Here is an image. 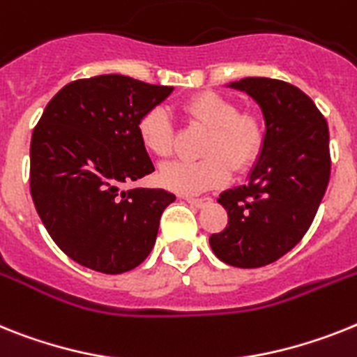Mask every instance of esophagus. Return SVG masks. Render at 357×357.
<instances>
[{"mask_svg":"<svg viewBox=\"0 0 357 357\" xmlns=\"http://www.w3.org/2000/svg\"><path fill=\"white\" fill-rule=\"evenodd\" d=\"M185 202L188 203V205H192V206H196V208H203V206H206V205H211V197H190V196H185L183 197Z\"/></svg>","mask_w":357,"mask_h":357,"instance_id":"obj_1","label":"esophagus"}]
</instances>
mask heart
Wrapping results in <instances>:
<instances>
[{
    "label": "heart",
    "instance_id": "1",
    "mask_svg": "<svg viewBox=\"0 0 357 357\" xmlns=\"http://www.w3.org/2000/svg\"><path fill=\"white\" fill-rule=\"evenodd\" d=\"M183 112L211 128L199 161H170L160 169L161 185L174 192L202 194L227 183L230 160L236 169H247L261 151L265 128L256 114L239 112V105L218 92H202L183 103ZM137 136L146 151L165 158L172 152V123L163 109H151L139 118Z\"/></svg>",
    "mask_w": 357,
    "mask_h": 357
}]
</instances>
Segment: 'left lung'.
Wrapping results in <instances>:
<instances>
[{
	"label": "left lung",
	"mask_w": 357,
	"mask_h": 357,
	"mask_svg": "<svg viewBox=\"0 0 357 357\" xmlns=\"http://www.w3.org/2000/svg\"><path fill=\"white\" fill-rule=\"evenodd\" d=\"M227 86L259 105L265 137L247 183L218 199L229 225L208 241L227 265L257 268L292 250L312 223L331 178L328 127L314 101L290 83L243 77Z\"/></svg>",
	"instance_id": "8db88e82"
}]
</instances>
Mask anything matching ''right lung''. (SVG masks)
I'll return each mask as SVG.
<instances>
[{"mask_svg": "<svg viewBox=\"0 0 357 357\" xmlns=\"http://www.w3.org/2000/svg\"><path fill=\"white\" fill-rule=\"evenodd\" d=\"M172 86L103 74L65 85L31 142V194L45 229L70 259L121 274L146 259L163 211V188H123L154 172L137 136L143 114Z\"/></svg>", "mask_w": 357, "mask_h": 357, "instance_id": "add662e5", "label": "right lung"}]
</instances>
